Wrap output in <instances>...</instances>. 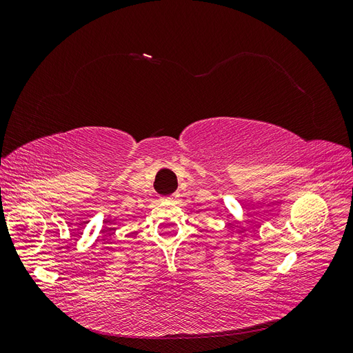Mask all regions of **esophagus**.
<instances>
[{
    "mask_svg": "<svg viewBox=\"0 0 353 353\" xmlns=\"http://www.w3.org/2000/svg\"><path fill=\"white\" fill-rule=\"evenodd\" d=\"M176 199H178V194H172V196L166 197V200H170V201H174V200H176Z\"/></svg>",
    "mask_w": 353,
    "mask_h": 353,
    "instance_id": "1",
    "label": "esophagus"
}]
</instances>
